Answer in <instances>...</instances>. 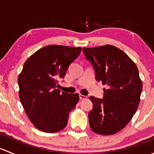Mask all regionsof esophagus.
<instances>
[{"label": "esophagus", "mask_w": 154, "mask_h": 154, "mask_svg": "<svg viewBox=\"0 0 154 154\" xmlns=\"http://www.w3.org/2000/svg\"><path fill=\"white\" fill-rule=\"evenodd\" d=\"M79 97H80V99H81V100H84V99H86L87 97L86 95H83V94H79Z\"/></svg>", "instance_id": "obj_1"}]
</instances>
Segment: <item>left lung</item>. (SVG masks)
Listing matches in <instances>:
<instances>
[{
    "label": "left lung",
    "mask_w": 154,
    "mask_h": 154,
    "mask_svg": "<svg viewBox=\"0 0 154 154\" xmlns=\"http://www.w3.org/2000/svg\"><path fill=\"white\" fill-rule=\"evenodd\" d=\"M83 52L94 68L96 80L108 86L103 98L89 97L93 103L88 114L90 127L97 134H115L130 122L139 106L142 89L139 70L115 46L83 48Z\"/></svg>",
    "instance_id": "1"
}]
</instances>
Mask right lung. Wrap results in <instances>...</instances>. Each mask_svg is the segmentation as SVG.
I'll return each instance as SVG.
<instances>
[{"label":"right lung","instance_id":"add662e5","mask_svg":"<svg viewBox=\"0 0 154 154\" xmlns=\"http://www.w3.org/2000/svg\"><path fill=\"white\" fill-rule=\"evenodd\" d=\"M81 48L48 45L34 53L24 64L18 78L21 103L34 126L55 133L67 125L69 113L79 100L78 94L57 88Z\"/></svg>","mask_w":154,"mask_h":154}]
</instances>
